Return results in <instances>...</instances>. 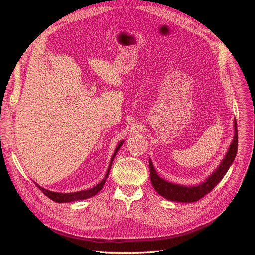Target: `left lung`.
Masks as SVG:
<instances>
[{
    "label": "left lung",
    "instance_id": "obj_1",
    "mask_svg": "<svg viewBox=\"0 0 255 255\" xmlns=\"http://www.w3.org/2000/svg\"><path fill=\"white\" fill-rule=\"evenodd\" d=\"M238 145V134H237V123L234 120V138L231 143L226 157L221 161L220 166L216 169V171L207 177V180L202 184L196 185V186H184V185H177L170 182H167L158 176L155 169L153 167L152 161L150 160V174L153 187L160 196L176 202H196L198 200L207 195L216 185H217L225 174L228 172L230 166L235 159L237 154Z\"/></svg>",
    "mask_w": 255,
    "mask_h": 255
}]
</instances>
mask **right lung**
I'll return each instance as SVG.
<instances>
[{
	"mask_svg": "<svg viewBox=\"0 0 255 255\" xmlns=\"http://www.w3.org/2000/svg\"><path fill=\"white\" fill-rule=\"evenodd\" d=\"M122 143H123V141H121V142L118 144L117 148H116V150H115V152H114V155H113V157H112V159H111V163H110L109 169H107V172H106V174H105V176H104V179H103L101 182H100L98 185H96L95 187H92V188H90V189H88V190H82V191H76V192H70V194H61V192L50 191V190L44 189V188H42V187H40V186H38V185L36 184L37 187L39 188L48 198H50L51 200H53V201L58 202V203H66V202L78 201V200L88 199V198H90V197H92V196L97 195L98 192L102 189L103 185H104L105 182H106V179H107V176H109V173H110V170H111V167H112V163H113V160H114V157H115V155H116V153H117L118 150L120 149V146H121Z\"/></svg>",
	"mask_w": 255,
	"mask_h": 255,
	"instance_id": "1",
	"label": "right lung"
}]
</instances>
